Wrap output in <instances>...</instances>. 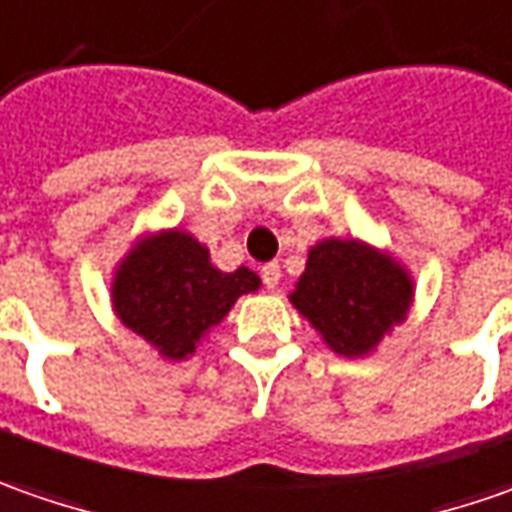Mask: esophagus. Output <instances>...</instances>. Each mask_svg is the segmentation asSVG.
<instances>
[{"mask_svg":"<svg viewBox=\"0 0 512 512\" xmlns=\"http://www.w3.org/2000/svg\"><path fill=\"white\" fill-rule=\"evenodd\" d=\"M260 277H263V286L266 289H277V283H280V266L277 263H266L260 269Z\"/></svg>","mask_w":512,"mask_h":512,"instance_id":"obj_1","label":"esophagus"}]
</instances>
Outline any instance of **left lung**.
Segmentation results:
<instances>
[{"instance_id":"left-lung-1","label":"left lung","mask_w":512,"mask_h":512,"mask_svg":"<svg viewBox=\"0 0 512 512\" xmlns=\"http://www.w3.org/2000/svg\"><path fill=\"white\" fill-rule=\"evenodd\" d=\"M414 297V272L394 252L360 238H323L309 246L289 303L337 357L360 360L408 320Z\"/></svg>"}]
</instances>
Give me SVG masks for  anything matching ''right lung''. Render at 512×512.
I'll list each match as a JSON object with an SVG mask.
<instances>
[{
	"label": "right lung",
	"instance_id": "obj_1",
	"mask_svg": "<svg viewBox=\"0 0 512 512\" xmlns=\"http://www.w3.org/2000/svg\"><path fill=\"white\" fill-rule=\"evenodd\" d=\"M260 277L246 266L221 272L206 243L181 226L141 232L115 263L110 303L115 317L158 351L181 362L203 337L221 326L243 294H255Z\"/></svg>",
	"mask_w": 512,
	"mask_h": 512
}]
</instances>
